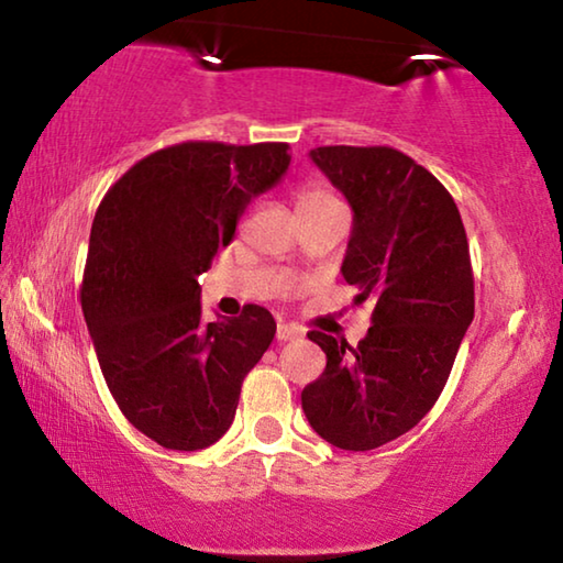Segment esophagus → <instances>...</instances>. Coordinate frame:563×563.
<instances>
[{
	"instance_id": "obj_1",
	"label": "esophagus",
	"mask_w": 563,
	"mask_h": 563,
	"mask_svg": "<svg viewBox=\"0 0 563 563\" xmlns=\"http://www.w3.org/2000/svg\"><path fill=\"white\" fill-rule=\"evenodd\" d=\"M300 335V330L295 325H288V322H280L278 330H275V338H278L280 342H288V340H295Z\"/></svg>"
}]
</instances>
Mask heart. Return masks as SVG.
I'll use <instances>...</instances> for the list:
<instances>
[{"mask_svg": "<svg viewBox=\"0 0 563 563\" xmlns=\"http://www.w3.org/2000/svg\"><path fill=\"white\" fill-rule=\"evenodd\" d=\"M332 203H340L332 190L320 184H305L298 194V211H312V208H325Z\"/></svg>", "mask_w": 563, "mask_h": 563, "instance_id": "heart-1", "label": "heart"}]
</instances>
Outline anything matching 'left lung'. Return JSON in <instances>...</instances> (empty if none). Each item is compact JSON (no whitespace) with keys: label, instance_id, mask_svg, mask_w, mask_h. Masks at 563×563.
<instances>
[{"label":"left lung","instance_id":"8db88e82","mask_svg":"<svg viewBox=\"0 0 563 563\" xmlns=\"http://www.w3.org/2000/svg\"><path fill=\"white\" fill-rule=\"evenodd\" d=\"M310 158L355 213L342 278L375 310L357 347L308 332L328 365L302 409L325 442L367 452L412 430L442 395L474 318L470 243L450 190L402 151L320 146Z\"/></svg>","mask_w":563,"mask_h":563}]
</instances>
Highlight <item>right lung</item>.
<instances>
[{
    "label": "right lung",
    "instance_id": "1",
    "mask_svg": "<svg viewBox=\"0 0 563 563\" xmlns=\"http://www.w3.org/2000/svg\"><path fill=\"white\" fill-rule=\"evenodd\" d=\"M288 148L221 141L161 148L133 164L93 216L84 320L123 417L166 450L221 440L245 375L275 338L261 305L203 325L196 278L233 241L251 198L288 170Z\"/></svg>",
    "mask_w": 563,
    "mask_h": 563
}]
</instances>
